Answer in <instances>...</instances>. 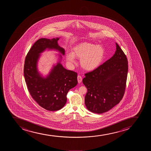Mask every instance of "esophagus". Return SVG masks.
Returning a JSON list of instances; mask_svg holds the SVG:
<instances>
[{"label": "esophagus", "instance_id": "obj_1", "mask_svg": "<svg viewBox=\"0 0 151 151\" xmlns=\"http://www.w3.org/2000/svg\"><path fill=\"white\" fill-rule=\"evenodd\" d=\"M78 83H81L82 81V77L81 76H78Z\"/></svg>", "mask_w": 151, "mask_h": 151}]
</instances>
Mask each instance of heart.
<instances>
[{"mask_svg":"<svg viewBox=\"0 0 151 151\" xmlns=\"http://www.w3.org/2000/svg\"><path fill=\"white\" fill-rule=\"evenodd\" d=\"M66 59L70 63H75V57L81 59L80 63L86 70H93L102 63L105 50L102 46L88 42H83L73 47L72 53L66 54Z\"/></svg>","mask_w":151,"mask_h":151,"instance_id":"1","label":"heart"}]
</instances>
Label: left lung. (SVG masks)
<instances>
[{
	"label": "left lung",
	"instance_id": "obj_1",
	"mask_svg": "<svg viewBox=\"0 0 151 151\" xmlns=\"http://www.w3.org/2000/svg\"><path fill=\"white\" fill-rule=\"evenodd\" d=\"M111 58L94 70L85 73L83 83L87 88L85 105L93 113L101 114L112 109L124 94L128 61L119 46Z\"/></svg>",
	"mask_w": 151,
	"mask_h": 151
}]
</instances>
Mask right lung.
<instances>
[{
  "instance_id": "1",
  "label": "right lung",
  "mask_w": 151,
  "mask_h": 151,
  "mask_svg": "<svg viewBox=\"0 0 151 151\" xmlns=\"http://www.w3.org/2000/svg\"><path fill=\"white\" fill-rule=\"evenodd\" d=\"M59 39L41 38L37 40L29 49L24 61V73L29 94L40 106L48 111L61 109L66 104L68 92L78 83V73L64 68L59 62L46 78L42 76L38 71L39 58L46 49L65 54L64 49L58 44Z\"/></svg>"
}]
</instances>
